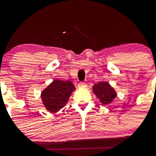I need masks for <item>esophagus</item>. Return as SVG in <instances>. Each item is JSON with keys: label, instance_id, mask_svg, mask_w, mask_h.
I'll return each instance as SVG.
<instances>
[{"label": "esophagus", "instance_id": "obj_1", "mask_svg": "<svg viewBox=\"0 0 156 156\" xmlns=\"http://www.w3.org/2000/svg\"><path fill=\"white\" fill-rule=\"evenodd\" d=\"M79 88H86V87H87V83H84V82H80L79 83H78V86Z\"/></svg>", "mask_w": 156, "mask_h": 156}]
</instances>
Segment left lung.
<instances>
[{
    "label": "left lung",
    "instance_id": "1",
    "mask_svg": "<svg viewBox=\"0 0 156 156\" xmlns=\"http://www.w3.org/2000/svg\"><path fill=\"white\" fill-rule=\"evenodd\" d=\"M93 93L103 105L109 104L117 96V93L108 83L105 81L94 84L92 87Z\"/></svg>",
    "mask_w": 156,
    "mask_h": 156
}]
</instances>
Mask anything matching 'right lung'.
Masks as SVG:
<instances>
[{
	"label": "right lung",
	"mask_w": 156,
	"mask_h": 156,
	"mask_svg": "<svg viewBox=\"0 0 156 156\" xmlns=\"http://www.w3.org/2000/svg\"><path fill=\"white\" fill-rule=\"evenodd\" d=\"M76 87L69 80H55L42 92L41 98L48 112L55 113L67 103Z\"/></svg>",
	"instance_id": "right-lung-1"
}]
</instances>
